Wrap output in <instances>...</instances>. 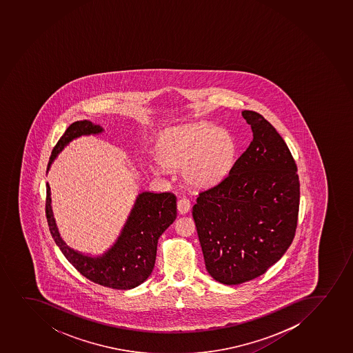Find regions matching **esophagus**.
I'll list each match as a JSON object with an SVG mask.
<instances>
[{
  "instance_id": "esophagus-1",
  "label": "esophagus",
  "mask_w": 353,
  "mask_h": 353,
  "mask_svg": "<svg viewBox=\"0 0 353 353\" xmlns=\"http://www.w3.org/2000/svg\"><path fill=\"white\" fill-rule=\"evenodd\" d=\"M190 209H191V203H190L189 199L181 198L179 203H177V210H179V212L181 213V214H185V213L189 212Z\"/></svg>"
}]
</instances>
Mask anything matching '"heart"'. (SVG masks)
Masks as SVG:
<instances>
[{"instance_id":"b5f03b06","label":"heart","mask_w":353,"mask_h":353,"mask_svg":"<svg viewBox=\"0 0 353 353\" xmlns=\"http://www.w3.org/2000/svg\"><path fill=\"white\" fill-rule=\"evenodd\" d=\"M159 161H152V174L161 176L165 167L182 169L183 181L196 190L216 185L228 176L234 162L236 144L226 129L197 122L169 129L161 137Z\"/></svg>"}]
</instances>
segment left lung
<instances>
[{
    "label": "left lung",
    "mask_w": 353,
    "mask_h": 353,
    "mask_svg": "<svg viewBox=\"0 0 353 353\" xmlns=\"http://www.w3.org/2000/svg\"><path fill=\"white\" fill-rule=\"evenodd\" d=\"M241 114L253 141L192 209L206 270L228 285L256 279L285 255L300 205L297 168L285 141L260 114Z\"/></svg>",
    "instance_id": "1"
}]
</instances>
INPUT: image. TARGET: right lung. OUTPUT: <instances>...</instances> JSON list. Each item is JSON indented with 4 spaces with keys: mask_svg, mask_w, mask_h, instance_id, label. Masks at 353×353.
<instances>
[{
    "mask_svg": "<svg viewBox=\"0 0 353 353\" xmlns=\"http://www.w3.org/2000/svg\"><path fill=\"white\" fill-rule=\"evenodd\" d=\"M105 129L90 120L73 122L58 141L48 170L70 142L78 137L99 135ZM176 196L171 192L143 191L137 194L123 228L113 245L103 254H85L65 243L58 230L51 205V189L46 183V218L54 243L68 262L88 280L107 288L129 290L142 285L155 265L159 236L177 216Z\"/></svg>",
    "mask_w": 353,
    "mask_h": 353,
    "instance_id": "1",
    "label": "right lung"
}]
</instances>
